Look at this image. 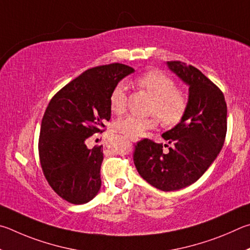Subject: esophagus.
Wrapping results in <instances>:
<instances>
[{
  "instance_id": "esophagus-1",
  "label": "esophagus",
  "mask_w": 250,
  "mask_h": 250,
  "mask_svg": "<svg viewBox=\"0 0 250 250\" xmlns=\"http://www.w3.org/2000/svg\"><path fill=\"white\" fill-rule=\"evenodd\" d=\"M132 141H133V142H137V141H138V139H132Z\"/></svg>"
}]
</instances>
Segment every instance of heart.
<instances>
[{"label":"heart","instance_id":"obj_1","mask_svg":"<svg viewBox=\"0 0 250 250\" xmlns=\"http://www.w3.org/2000/svg\"><path fill=\"white\" fill-rule=\"evenodd\" d=\"M138 86L148 92L154 101L150 105V117L127 115L116 122L118 132L130 139L143 137L148 130L154 129L159 120L166 126H174L182 121L189 106V98L185 90L177 87L171 77L161 70H149L136 79ZM126 86L123 82L117 83L109 95V108L114 114L126 111Z\"/></svg>","mask_w":250,"mask_h":250}]
</instances>
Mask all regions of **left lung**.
<instances>
[{
    "instance_id": "1",
    "label": "left lung",
    "mask_w": 250,
    "mask_h": 250,
    "mask_svg": "<svg viewBox=\"0 0 250 250\" xmlns=\"http://www.w3.org/2000/svg\"><path fill=\"white\" fill-rule=\"evenodd\" d=\"M170 70L189 85V106L182 121L163 134L170 145L144 138L135 145L133 159L143 179L163 191L194 183L216 159L227 132V106L220 87L193 65L168 61Z\"/></svg>"
}]
</instances>
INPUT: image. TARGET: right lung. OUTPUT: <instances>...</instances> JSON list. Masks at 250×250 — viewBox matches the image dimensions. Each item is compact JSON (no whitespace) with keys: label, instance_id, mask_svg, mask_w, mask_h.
<instances>
[{"label":"right lung","instance_id":"1","mask_svg":"<svg viewBox=\"0 0 250 250\" xmlns=\"http://www.w3.org/2000/svg\"><path fill=\"white\" fill-rule=\"evenodd\" d=\"M135 70L123 63L91 68L52 96L43 114L38 141L39 161L51 189L72 204L98 194L102 145L89 149L85 141L103 132L111 118L109 95Z\"/></svg>","mask_w":250,"mask_h":250}]
</instances>
